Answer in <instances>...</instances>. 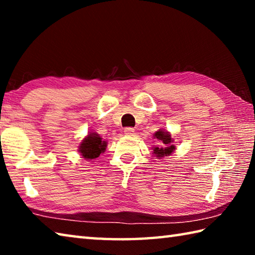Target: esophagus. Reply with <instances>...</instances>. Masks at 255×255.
<instances>
[{"label":"esophagus","instance_id":"obj_1","mask_svg":"<svg viewBox=\"0 0 255 255\" xmlns=\"http://www.w3.org/2000/svg\"><path fill=\"white\" fill-rule=\"evenodd\" d=\"M124 131H125V133H126V135H128V136H131L133 132H135V129L133 128H131V127H126L124 129Z\"/></svg>","mask_w":255,"mask_h":255}]
</instances>
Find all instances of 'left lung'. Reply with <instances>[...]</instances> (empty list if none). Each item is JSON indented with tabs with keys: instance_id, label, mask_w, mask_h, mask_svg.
Returning <instances> with one entry per match:
<instances>
[{
	"instance_id": "left-lung-1",
	"label": "left lung",
	"mask_w": 255,
	"mask_h": 255,
	"mask_svg": "<svg viewBox=\"0 0 255 255\" xmlns=\"http://www.w3.org/2000/svg\"><path fill=\"white\" fill-rule=\"evenodd\" d=\"M155 137H156L159 140V143H161V146H159V147L154 148V154L156 155L157 157L167 156V155H170L175 149L174 145L172 144V141L173 140H172L171 135L167 131L158 130L155 132Z\"/></svg>"
}]
</instances>
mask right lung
I'll return each instance as SVG.
<instances>
[{
	"instance_id": "right-lung-1",
	"label": "right lung",
	"mask_w": 255,
	"mask_h": 255,
	"mask_svg": "<svg viewBox=\"0 0 255 255\" xmlns=\"http://www.w3.org/2000/svg\"><path fill=\"white\" fill-rule=\"evenodd\" d=\"M107 147L106 141H102V138L98 133H90L88 137L82 140L80 145L81 155L86 159H94L100 156Z\"/></svg>"
}]
</instances>
